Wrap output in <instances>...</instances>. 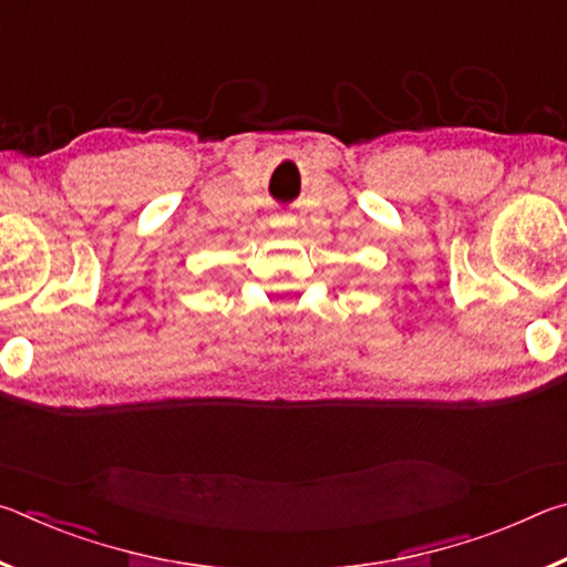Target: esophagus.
Masks as SVG:
<instances>
[{"mask_svg": "<svg viewBox=\"0 0 567 567\" xmlns=\"http://www.w3.org/2000/svg\"><path fill=\"white\" fill-rule=\"evenodd\" d=\"M270 225H272L275 229H280V233H287V229L295 227V217H292V215H285V213H275V215L270 217Z\"/></svg>", "mask_w": 567, "mask_h": 567, "instance_id": "34e87169", "label": "esophagus"}]
</instances>
